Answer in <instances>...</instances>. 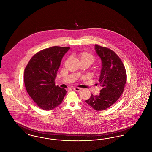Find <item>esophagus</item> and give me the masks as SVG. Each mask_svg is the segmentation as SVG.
I'll use <instances>...</instances> for the list:
<instances>
[{"mask_svg": "<svg viewBox=\"0 0 152 152\" xmlns=\"http://www.w3.org/2000/svg\"><path fill=\"white\" fill-rule=\"evenodd\" d=\"M73 89L74 91H81V88H74Z\"/></svg>", "mask_w": 152, "mask_h": 152, "instance_id": "34e87169", "label": "esophagus"}]
</instances>
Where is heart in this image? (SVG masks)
<instances>
[{"instance_id":"b5f03b06","label":"heart","mask_w":152,"mask_h":152,"mask_svg":"<svg viewBox=\"0 0 152 152\" xmlns=\"http://www.w3.org/2000/svg\"><path fill=\"white\" fill-rule=\"evenodd\" d=\"M77 56L81 64L86 63L90 66L95 61L94 56L88 51H81L79 53Z\"/></svg>"}]
</instances>
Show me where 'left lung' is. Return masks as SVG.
<instances>
[{"label": "left lung", "mask_w": 152, "mask_h": 152, "mask_svg": "<svg viewBox=\"0 0 152 152\" xmlns=\"http://www.w3.org/2000/svg\"><path fill=\"white\" fill-rule=\"evenodd\" d=\"M95 49L102 64L98 80L102 89L98 96L91 94L85 102L99 111L108 109L120 98L127 81V73L121 58L114 51L98 45H95Z\"/></svg>", "instance_id": "1"}]
</instances>
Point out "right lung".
I'll return each mask as SVG.
<instances>
[{
  "mask_svg": "<svg viewBox=\"0 0 152 152\" xmlns=\"http://www.w3.org/2000/svg\"><path fill=\"white\" fill-rule=\"evenodd\" d=\"M69 47L53 46L34 55L24 70L26 91L37 105L51 110L63 101L67 91L55 84L61 61Z\"/></svg>",
  "mask_w": 152,
  "mask_h": 152,
  "instance_id": "right-lung-1",
  "label": "right lung"
}]
</instances>
